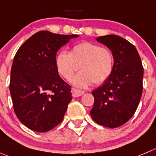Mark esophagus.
<instances>
[{
  "label": "esophagus",
  "mask_w": 156,
  "mask_h": 156,
  "mask_svg": "<svg viewBox=\"0 0 156 156\" xmlns=\"http://www.w3.org/2000/svg\"><path fill=\"white\" fill-rule=\"evenodd\" d=\"M71 93H72V95L73 97H79V96L82 95V94H85V91H81V90L77 89V88H71Z\"/></svg>",
  "instance_id": "34e87169"
}]
</instances>
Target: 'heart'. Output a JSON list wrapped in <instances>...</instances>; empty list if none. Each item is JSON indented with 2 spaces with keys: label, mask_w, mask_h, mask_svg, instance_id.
<instances>
[{
  "label": "heart",
  "mask_w": 156,
  "mask_h": 156,
  "mask_svg": "<svg viewBox=\"0 0 156 156\" xmlns=\"http://www.w3.org/2000/svg\"><path fill=\"white\" fill-rule=\"evenodd\" d=\"M114 65L112 51L91 42L77 44L70 53L62 51L55 58L58 75L66 80L71 79L80 66L81 71L72 79L73 85L78 88H86L91 82L100 85L106 81L112 74Z\"/></svg>",
  "instance_id": "1"
}]
</instances>
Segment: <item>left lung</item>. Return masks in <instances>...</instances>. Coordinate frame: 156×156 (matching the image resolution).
Wrapping results in <instances>:
<instances>
[{"label": "left lung", "instance_id": "1", "mask_svg": "<svg viewBox=\"0 0 156 156\" xmlns=\"http://www.w3.org/2000/svg\"><path fill=\"white\" fill-rule=\"evenodd\" d=\"M97 41L106 45L115 58L114 70L102 85L92 91L93 120L108 128L124 125L135 114L142 94L143 66L137 49L118 35L101 36Z\"/></svg>", "mask_w": 156, "mask_h": 156}]
</instances>
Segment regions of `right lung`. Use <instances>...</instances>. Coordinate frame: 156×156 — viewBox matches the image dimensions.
Here are the masks:
<instances>
[{
  "instance_id": "obj_1",
  "label": "right lung",
  "mask_w": 156,
  "mask_h": 156,
  "mask_svg": "<svg viewBox=\"0 0 156 156\" xmlns=\"http://www.w3.org/2000/svg\"><path fill=\"white\" fill-rule=\"evenodd\" d=\"M77 34L41 30L19 48L11 71L10 92L17 119L30 130L46 132L63 120L71 86L57 71L56 54Z\"/></svg>"
}]
</instances>
